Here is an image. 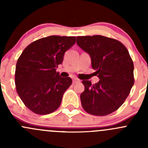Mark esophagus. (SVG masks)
Here are the masks:
<instances>
[{"instance_id":"34e87169","label":"esophagus","mask_w":148,"mask_h":148,"mask_svg":"<svg viewBox=\"0 0 148 148\" xmlns=\"http://www.w3.org/2000/svg\"><path fill=\"white\" fill-rule=\"evenodd\" d=\"M80 82L79 79H78L77 78H74L73 79V83L75 84V83H79Z\"/></svg>"}]
</instances>
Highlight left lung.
<instances>
[{
	"label": "left lung",
	"instance_id": "obj_1",
	"mask_svg": "<svg viewBox=\"0 0 148 148\" xmlns=\"http://www.w3.org/2000/svg\"><path fill=\"white\" fill-rule=\"evenodd\" d=\"M77 44L89 55L99 81L84 80L80 95L86 112L104 116L123 104L134 84V64L127 49L117 40L103 36H77Z\"/></svg>",
	"mask_w": 148,
	"mask_h": 148
}]
</instances>
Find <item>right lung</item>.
<instances>
[{"label": "right lung", "instance_id": "right-lung-1", "mask_svg": "<svg viewBox=\"0 0 148 148\" xmlns=\"http://www.w3.org/2000/svg\"><path fill=\"white\" fill-rule=\"evenodd\" d=\"M76 42L74 36H51L29 44L17 61L15 84L25 105L38 114L57 110L70 77H62L56 69L63 62L65 52Z\"/></svg>", "mask_w": 148, "mask_h": 148}]
</instances>
